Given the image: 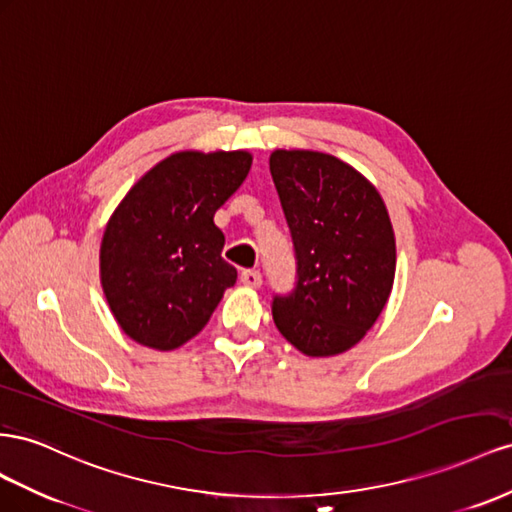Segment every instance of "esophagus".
I'll return each instance as SVG.
<instances>
[{
  "label": "esophagus",
  "instance_id": "34e87169",
  "mask_svg": "<svg viewBox=\"0 0 512 512\" xmlns=\"http://www.w3.org/2000/svg\"><path fill=\"white\" fill-rule=\"evenodd\" d=\"M240 281L246 287H259L261 285V272L259 270H244L240 274Z\"/></svg>",
  "mask_w": 512,
  "mask_h": 512
}]
</instances>
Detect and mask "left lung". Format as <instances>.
I'll list each match as a JSON object with an SVG mask.
<instances>
[{
    "label": "left lung",
    "mask_w": 512,
    "mask_h": 512,
    "mask_svg": "<svg viewBox=\"0 0 512 512\" xmlns=\"http://www.w3.org/2000/svg\"><path fill=\"white\" fill-rule=\"evenodd\" d=\"M270 173L294 238L298 281L272 317L298 352L328 358L364 339L390 298L397 244L377 188L345 160L274 150Z\"/></svg>",
    "instance_id": "left-lung-1"
}]
</instances>
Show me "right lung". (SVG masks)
<instances>
[{
	"instance_id": "right-lung-1",
	"label": "right lung",
	"mask_w": 512,
	"mask_h": 512,
	"mask_svg": "<svg viewBox=\"0 0 512 512\" xmlns=\"http://www.w3.org/2000/svg\"><path fill=\"white\" fill-rule=\"evenodd\" d=\"M246 150H182L160 160L113 210L100 242V285L135 343L171 352L208 324L238 272L221 257L214 214L251 171Z\"/></svg>"
}]
</instances>
